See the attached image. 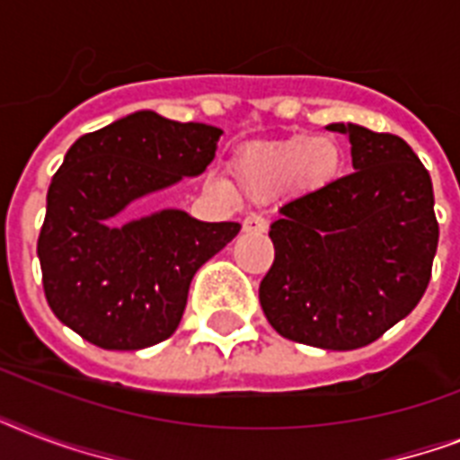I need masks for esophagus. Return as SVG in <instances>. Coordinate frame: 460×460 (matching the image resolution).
I'll return each instance as SVG.
<instances>
[{"label":"esophagus","mask_w":460,"mask_h":460,"mask_svg":"<svg viewBox=\"0 0 460 460\" xmlns=\"http://www.w3.org/2000/svg\"><path fill=\"white\" fill-rule=\"evenodd\" d=\"M267 229H270V222L262 215H248L243 219L245 234H265Z\"/></svg>","instance_id":"esophagus-1"}]
</instances>
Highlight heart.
<instances>
[{
    "mask_svg": "<svg viewBox=\"0 0 460 460\" xmlns=\"http://www.w3.org/2000/svg\"><path fill=\"white\" fill-rule=\"evenodd\" d=\"M341 164V147L329 136H294L279 143L245 147L231 162L234 179L248 193H270L291 179L320 186L336 173ZM224 188L222 183H215Z\"/></svg>",
    "mask_w": 460,
    "mask_h": 460,
    "instance_id": "heart-1",
    "label": "heart"
}]
</instances>
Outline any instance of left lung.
<instances>
[{
  "label": "left lung",
  "mask_w": 460,
  "mask_h": 460,
  "mask_svg": "<svg viewBox=\"0 0 460 460\" xmlns=\"http://www.w3.org/2000/svg\"><path fill=\"white\" fill-rule=\"evenodd\" d=\"M327 128L349 136L356 172L279 209L260 305L284 339L353 350L420 303L439 224L432 179L406 140L356 124Z\"/></svg>",
  "instance_id": "1"
}]
</instances>
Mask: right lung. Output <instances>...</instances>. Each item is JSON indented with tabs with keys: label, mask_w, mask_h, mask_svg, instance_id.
Masks as SVG:
<instances>
[{
	"label": "right lung",
	"mask_w": 460,
	"mask_h": 460,
	"mask_svg": "<svg viewBox=\"0 0 460 460\" xmlns=\"http://www.w3.org/2000/svg\"><path fill=\"white\" fill-rule=\"evenodd\" d=\"M222 131L136 111L68 147L47 190L38 238L42 287L52 313L85 341L138 350L176 332L195 272L241 231L162 209L107 226L126 205L198 176Z\"/></svg>",
	"instance_id": "add662e5"
}]
</instances>
